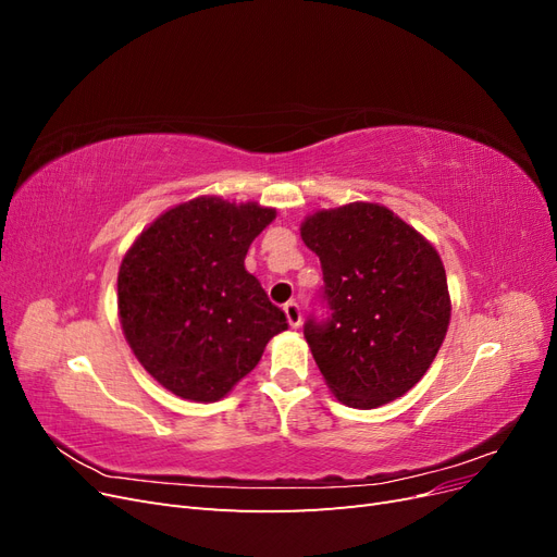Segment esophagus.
Here are the masks:
<instances>
[{"label":"esophagus","mask_w":557,"mask_h":557,"mask_svg":"<svg viewBox=\"0 0 557 557\" xmlns=\"http://www.w3.org/2000/svg\"><path fill=\"white\" fill-rule=\"evenodd\" d=\"M283 313H285V318H288V323H290L293 327H299V325H301V309H299L297 301H285V305H283Z\"/></svg>","instance_id":"1"}]
</instances>
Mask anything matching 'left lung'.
<instances>
[{
	"label": "left lung",
	"mask_w": 557,
	"mask_h": 557,
	"mask_svg": "<svg viewBox=\"0 0 557 557\" xmlns=\"http://www.w3.org/2000/svg\"><path fill=\"white\" fill-rule=\"evenodd\" d=\"M301 239L320 258V305L305 336L332 393L376 409L425 376L450 320L440 252L391 209L356 201L318 211Z\"/></svg>",
	"instance_id": "left-lung-1"
}]
</instances>
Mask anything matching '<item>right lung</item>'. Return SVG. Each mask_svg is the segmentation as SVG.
<instances>
[{"mask_svg":"<svg viewBox=\"0 0 557 557\" xmlns=\"http://www.w3.org/2000/svg\"><path fill=\"white\" fill-rule=\"evenodd\" d=\"M274 215L252 201L197 197L162 213L127 250L117 272L121 325L166 391L193 401L225 397L288 327L244 267Z\"/></svg>","mask_w":557,"mask_h":557,"instance_id":"1","label":"right lung"}]
</instances>
